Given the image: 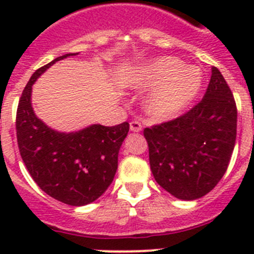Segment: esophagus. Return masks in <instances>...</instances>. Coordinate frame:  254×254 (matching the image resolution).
I'll use <instances>...</instances> for the list:
<instances>
[{"label": "esophagus", "mask_w": 254, "mask_h": 254, "mask_svg": "<svg viewBox=\"0 0 254 254\" xmlns=\"http://www.w3.org/2000/svg\"><path fill=\"white\" fill-rule=\"evenodd\" d=\"M129 129H131L132 132H140L141 129H142V125H141V122H138V121H131V122H129Z\"/></svg>", "instance_id": "34e87169"}]
</instances>
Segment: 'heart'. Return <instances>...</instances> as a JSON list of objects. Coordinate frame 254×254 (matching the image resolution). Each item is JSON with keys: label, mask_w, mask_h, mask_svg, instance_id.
Here are the masks:
<instances>
[{"label": "heart", "mask_w": 254, "mask_h": 254, "mask_svg": "<svg viewBox=\"0 0 254 254\" xmlns=\"http://www.w3.org/2000/svg\"><path fill=\"white\" fill-rule=\"evenodd\" d=\"M134 84L155 87L146 100L147 113L155 120H169L193 102L202 86V75L178 58L164 57L141 67Z\"/></svg>", "instance_id": "b5f03b06"}]
</instances>
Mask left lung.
<instances>
[{
	"instance_id": "left-lung-1",
	"label": "left lung",
	"mask_w": 254,
	"mask_h": 254,
	"mask_svg": "<svg viewBox=\"0 0 254 254\" xmlns=\"http://www.w3.org/2000/svg\"><path fill=\"white\" fill-rule=\"evenodd\" d=\"M150 168L158 185L192 201L215 188L232 159L237 138V104L216 67L202 100L185 114L143 129Z\"/></svg>"
}]
</instances>
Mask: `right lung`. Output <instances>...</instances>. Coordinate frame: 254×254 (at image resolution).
<instances>
[{"instance_id": "add662e5", "label": "right lung", "mask_w": 254, "mask_h": 254, "mask_svg": "<svg viewBox=\"0 0 254 254\" xmlns=\"http://www.w3.org/2000/svg\"><path fill=\"white\" fill-rule=\"evenodd\" d=\"M75 55L57 57L31 75L17 105L16 137L22 161L40 190L66 205L84 206L99 198L113 182L129 123L61 133L37 118L30 103L33 84L55 62Z\"/></svg>"}]
</instances>
